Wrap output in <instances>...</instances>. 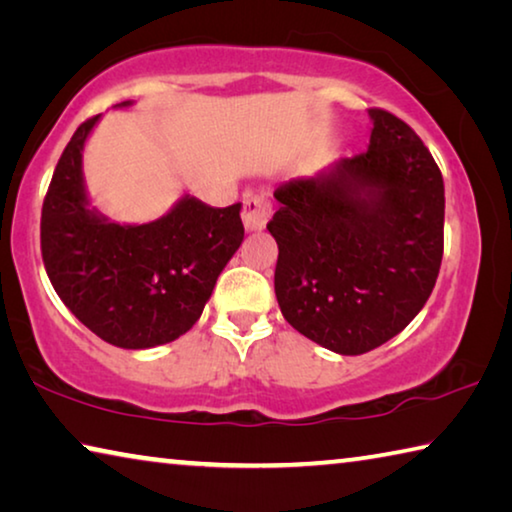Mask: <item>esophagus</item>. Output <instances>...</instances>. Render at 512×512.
I'll list each match as a JSON object with an SVG mask.
<instances>
[{"mask_svg":"<svg viewBox=\"0 0 512 512\" xmlns=\"http://www.w3.org/2000/svg\"><path fill=\"white\" fill-rule=\"evenodd\" d=\"M273 207L264 196H248L244 201V210H241V221L248 232H259L266 228L268 219H271Z\"/></svg>","mask_w":512,"mask_h":512,"instance_id":"obj_1","label":"esophagus"}]
</instances>
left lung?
<instances>
[{
    "label": "left lung",
    "mask_w": 512,
    "mask_h": 512,
    "mask_svg": "<svg viewBox=\"0 0 512 512\" xmlns=\"http://www.w3.org/2000/svg\"><path fill=\"white\" fill-rule=\"evenodd\" d=\"M370 146L318 178L275 189V296L291 327L339 354H363L418 316L443 262L445 185L393 112L370 108Z\"/></svg>",
    "instance_id": "left-lung-1"
}]
</instances>
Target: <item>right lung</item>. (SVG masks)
<instances>
[{"label":"right lung","instance_id":"add662e5","mask_svg":"<svg viewBox=\"0 0 512 512\" xmlns=\"http://www.w3.org/2000/svg\"><path fill=\"white\" fill-rule=\"evenodd\" d=\"M128 106V101L121 103ZM97 117L76 128L42 203L40 250L65 307L106 343L144 350L176 341L203 314L216 277L244 241L235 203L185 196L162 219L119 225L88 210L81 151Z\"/></svg>","mask_w":512,"mask_h":512}]
</instances>
